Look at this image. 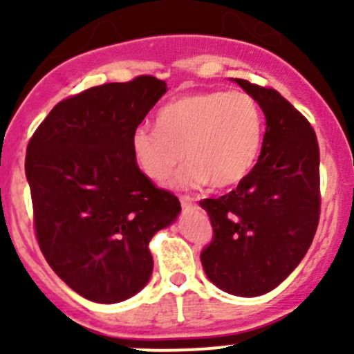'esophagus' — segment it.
<instances>
[{
	"mask_svg": "<svg viewBox=\"0 0 354 354\" xmlns=\"http://www.w3.org/2000/svg\"><path fill=\"white\" fill-rule=\"evenodd\" d=\"M180 202H181V207H183V209H190V207L195 205V198L190 197V195H181Z\"/></svg>",
	"mask_w": 354,
	"mask_h": 354,
	"instance_id": "esophagus-1",
	"label": "esophagus"
}]
</instances>
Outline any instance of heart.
<instances>
[{
	"label": "heart",
	"instance_id": "obj_1",
	"mask_svg": "<svg viewBox=\"0 0 354 354\" xmlns=\"http://www.w3.org/2000/svg\"><path fill=\"white\" fill-rule=\"evenodd\" d=\"M157 127L140 124L130 138L131 154L152 181L162 183L185 157L176 188H216L241 183L262 149L263 114L246 92L207 91L181 95L157 111Z\"/></svg>",
	"mask_w": 354,
	"mask_h": 354
}]
</instances>
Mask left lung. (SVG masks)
<instances>
[{
    "mask_svg": "<svg viewBox=\"0 0 354 354\" xmlns=\"http://www.w3.org/2000/svg\"><path fill=\"white\" fill-rule=\"evenodd\" d=\"M266 116L262 151L236 190L200 202L214 240L200 253L212 284L234 296L272 291L298 267L319 226V144L299 111L274 88L231 78Z\"/></svg>",
    "mask_w": 354,
    "mask_h": 354,
    "instance_id": "obj_1",
    "label": "left lung"
}]
</instances>
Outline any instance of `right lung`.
<instances>
[{
  "instance_id": "obj_1",
  "label": "right lung",
  "mask_w": 354,
  "mask_h": 354,
  "mask_svg": "<svg viewBox=\"0 0 354 354\" xmlns=\"http://www.w3.org/2000/svg\"><path fill=\"white\" fill-rule=\"evenodd\" d=\"M142 75L58 102L25 157L34 226L51 269L95 303H120L152 276L149 241L176 221L180 200L137 166L130 138L166 94Z\"/></svg>"
}]
</instances>
